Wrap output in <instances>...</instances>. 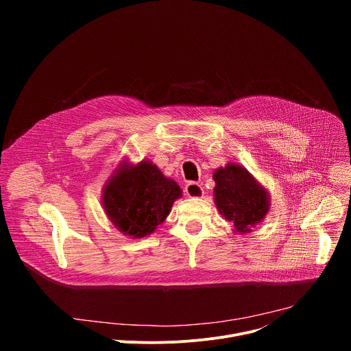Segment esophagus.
<instances>
[{
	"label": "esophagus",
	"instance_id": "esophagus-1",
	"mask_svg": "<svg viewBox=\"0 0 351 351\" xmlns=\"http://www.w3.org/2000/svg\"><path fill=\"white\" fill-rule=\"evenodd\" d=\"M184 193H186V195L193 197V198H199V197L204 195V190H203L202 184L194 183V182H191V183H189V184L186 186Z\"/></svg>",
	"mask_w": 351,
	"mask_h": 351
}]
</instances>
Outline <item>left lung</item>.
I'll use <instances>...</instances> for the list:
<instances>
[{
  "instance_id": "obj_1",
  "label": "left lung",
  "mask_w": 351,
  "mask_h": 351,
  "mask_svg": "<svg viewBox=\"0 0 351 351\" xmlns=\"http://www.w3.org/2000/svg\"><path fill=\"white\" fill-rule=\"evenodd\" d=\"M213 179L217 210L234 233H250L263 222L271 210V195L244 167L229 162L215 169Z\"/></svg>"
}]
</instances>
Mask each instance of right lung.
Wrapping results in <instances>:
<instances>
[{
  "instance_id": "add662e5",
  "label": "right lung",
  "mask_w": 351,
  "mask_h": 351,
  "mask_svg": "<svg viewBox=\"0 0 351 351\" xmlns=\"http://www.w3.org/2000/svg\"><path fill=\"white\" fill-rule=\"evenodd\" d=\"M182 197L179 184L148 160L132 164L122 158L103 186L107 218L125 236L141 239L156 232Z\"/></svg>"
}]
</instances>
